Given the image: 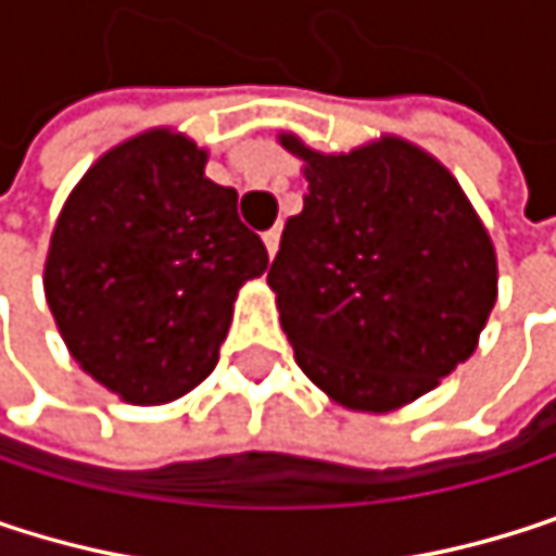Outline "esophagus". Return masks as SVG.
<instances>
[{"label":"esophagus","instance_id":"34e87169","mask_svg":"<svg viewBox=\"0 0 556 556\" xmlns=\"http://www.w3.org/2000/svg\"><path fill=\"white\" fill-rule=\"evenodd\" d=\"M263 247H266V256L273 260V256H276V250H280V230H276V227H273V230H266V233H263Z\"/></svg>","mask_w":556,"mask_h":556}]
</instances>
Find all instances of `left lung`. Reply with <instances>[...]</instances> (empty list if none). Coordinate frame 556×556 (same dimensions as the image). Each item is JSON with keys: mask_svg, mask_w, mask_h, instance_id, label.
<instances>
[{"mask_svg": "<svg viewBox=\"0 0 556 556\" xmlns=\"http://www.w3.org/2000/svg\"><path fill=\"white\" fill-rule=\"evenodd\" d=\"M280 146L309 181L266 273L296 365L336 404L391 414L476 352L498 300L495 243L456 175L401 136Z\"/></svg>", "mask_w": 556, "mask_h": 556, "instance_id": "1", "label": "left lung"}]
</instances>
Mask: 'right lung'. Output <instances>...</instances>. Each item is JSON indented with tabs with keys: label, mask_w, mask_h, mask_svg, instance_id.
<instances>
[{
	"label": "right lung",
	"mask_w": 556,
	"mask_h": 556,
	"mask_svg": "<svg viewBox=\"0 0 556 556\" xmlns=\"http://www.w3.org/2000/svg\"><path fill=\"white\" fill-rule=\"evenodd\" d=\"M207 149L168 126L106 149L67 194L48 243L45 300L71 358L119 401L155 407L217 365L237 290L266 247Z\"/></svg>",
	"instance_id": "right-lung-1"
}]
</instances>
